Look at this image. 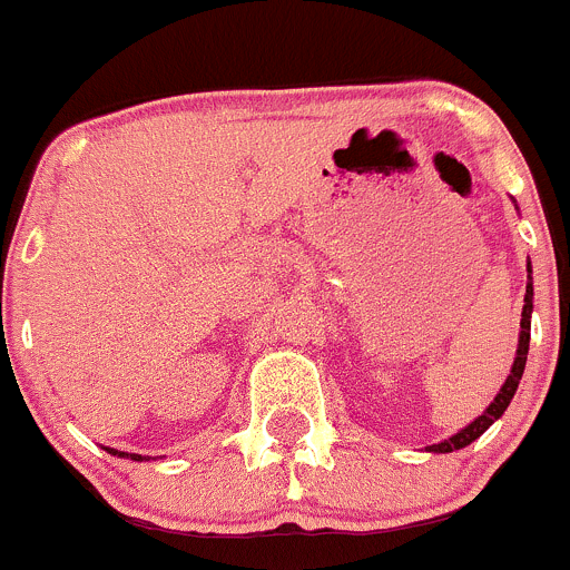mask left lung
Wrapping results in <instances>:
<instances>
[{
  "label": "left lung",
  "instance_id": "1",
  "mask_svg": "<svg viewBox=\"0 0 570 570\" xmlns=\"http://www.w3.org/2000/svg\"><path fill=\"white\" fill-rule=\"evenodd\" d=\"M515 202V199H512ZM532 296H534V287H532V263H527V296H523V309H521V332H518V348H515V360H512V368L507 374L504 385L499 387L493 402L484 407L482 415H476L469 426H463L460 432H454L452 438L441 443H432L426 446V452L432 454H449V452H458V449L471 446L482 432H488L493 426V421H499L504 415V410L510 407L512 396L518 391V382H521L523 368H527V354H529V330H532Z\"/></svg>",
  "mask_w": 570,
  "mask_h": 570
}]
</instances>
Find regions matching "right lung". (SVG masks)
Instances as JSON below:
<instances>
[{
    "mask_svg": "<svg viewBox=\"0 0 570 570\" xmlns=\"http://www.w3.org/2000/svg\"><path fill=\"white\" fill-rule=\"evenodd\" d=\"M105 452H107V454H112V458H127V460H135V463H144V460H149V458H140V454L118 452V449H110V446H105Z\"/></svg>",
    "mask_w": 570,
    "mask_h": 570,
    "instance_id": "right-lung-1",
    "label": "right lung"
}]
</instances>
